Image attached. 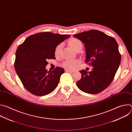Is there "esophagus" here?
Returning a JSON list of instances; mask_svg holds the SVG:
<instances>
[{
    "mask_svg": "<svg viewBox=\"0 0 132 132\" xmlns=\"http://www.w3.org/2000/svg\"><path fill=\"white\" fill-rule=\"evenodd\" d=\"M65 71H66V72H73L75 71H74V70H70V69H65Z\"/></svg>",
    "mask_w": 132,
    "mask_h": 132,
    "instance_id": "34e87169",
    "label": "esophagus"
}]
</instances>
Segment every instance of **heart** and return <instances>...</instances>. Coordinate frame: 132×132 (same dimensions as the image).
Segmentation results:
<instances>
[{
	"label": "heart",
	"instance_id": "heart-1",
	"mask_svg": "<svg viewBox=\"0 0 132 132\" xmlns=\"http://www.w3.org/2000/svg\"><path fill=\"white\" fill-rule=\"evenodd\" d=\"M68 43L70 47L75 51H76L79 47H82V43L80 40L76 38H71L69 40ZM62 44H59L56 46L54 50L55 55L56 56H59L61 53ZM79 63L78 60H67L64 62L63 66L65 67L73 68L76 67L77 65Z\"/></svg>",
	"mask_w": 132,
	"mask_h": 132
}]
</instances>
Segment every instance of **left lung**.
Returning a JSON list of instances; mask_svg holds the SVG:
<instances>
[{"mask_svg": "<svg viewBox=\"0 0 132 132\" xmlns=\"http://www.w3.org/2000/svg\"><path fill=\"white\" fill-rule=\"evenodd\" d=\"M86 49L85 63L93 67L91 71H79L81 78L77 86L82 91L95 95L106 89L115 76L121 63L119 45L113 37L98 30H92L75 34Z\"/></svg>", "mask_w": 132, "mask_h": 132, "instance_id": "obj_1", "label": "left lung"}]
</instances>
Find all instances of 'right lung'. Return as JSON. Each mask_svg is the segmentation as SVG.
I'll return each mask as SVG.
<instances>
[{"instance_id":"1","label":"right lung","mask_w":132,"mask_h":132,"mask_svg":"<svg viewBox=\"0 0 132 132\" xmlns=\"http://www.w3.org/2000/svg\"><path fill=\"white\" fill-rule=\"evenodd\" d=\"M68 34L41 32L29 36L18 46L14 68L24 88L37 96H43L57 87L64 69L59 67L48 71L47 59H55V47L70 37Z\"/></svg>"}]
</instances>
